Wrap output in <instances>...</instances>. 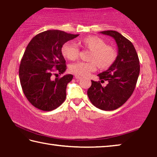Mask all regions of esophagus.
I'll list each match as a JSON object with an SVG mask.
<instances>
[{
  "mask_svg": "<svg viewBox=\"0 0 157 157\" xmlns=\"http://www.w3.org/2000/svg\"><path fill=\"white\" fill-rule=\"evenodd\" d=\"M75 78L77 79H80L82 78L80 76H79V75H75Z\"/></svg>",
  "mask_w": 157,
  "mask_h": 157,
  "instance_id": "esophagus-1",
  "label": "esophagus"
}]
</instances>
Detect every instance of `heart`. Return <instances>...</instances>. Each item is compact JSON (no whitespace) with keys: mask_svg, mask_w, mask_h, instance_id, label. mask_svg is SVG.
Segmentation results:
<instances>
[{"mask_svg":"<svg viewBox=\"0 0 157 157\" xmlns=\"http://www.w3.org/2000/svg\"><path fill=\"white\" fill-rule=\"evenodd\" d=\"M78 44L82 48L91 51L89 62H78L71 64L70 70L79 76H86L95 71L96 65L101 69H105L112 64L116 59L115 49L106 45L105 41L97 36H88L79 39ZM62 55L69 60H75L79 55V50L75 44L67 42L62 48Z\"/></svg>","mask_w":157,"mask_h":157,"instance_id":"obj_1","label":"heart"}]
</instances>
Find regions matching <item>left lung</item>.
Segmentation results:
<instances>
[{"label": "left lung", "mask_w": 157, "mask_h": 157, "mask_svg": "<svg viewBox=\"0 0 157 157\" xmlns=\"http://www.w3.org/2000/svg\"><path fill=\"white\" fill-rule=\"evenodd\" d=\"M100 33L115 39L118 55L108 70L98 75L101 81L91 80L87 95L95 107L111 111L121 107L134 92L140 73L139 59L134 45L121 33L113 30ZM105 81L108 84L102 86Z\"/></svg>", "instance_id": "1"}]
</instances>
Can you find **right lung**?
<instances>
[{
    "instance_id": "right-lung-1",
    "label": "right lung",
    "mask_w": 157,
    "mask_h": 157,
    "mask_svg": "<svg viewBox=\"0 0 157 157\" xmlns=\"http://www.w3.org/2000/svg\"><path fill=\"white\" fill-rule=\"evenodd\" d=\"M78 35L50 30L36 34L28 44L18 73L23 93L34 107L50 111L64 102L66 86L73 75L67 74L55 79L52 75L55 71L59 74L66 71L62 48L66 42Z\"/></svg>"
}]
</instances>
